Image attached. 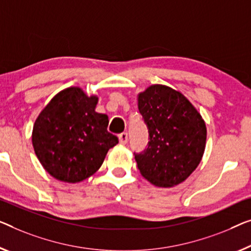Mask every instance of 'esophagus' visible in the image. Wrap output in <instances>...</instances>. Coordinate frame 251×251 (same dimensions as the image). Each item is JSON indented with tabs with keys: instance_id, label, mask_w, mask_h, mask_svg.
Listing matches in <instances>:
<instances>
[{
	"instance_id": "1",
	"label": "esophagus",
	"mask_w": 251,
	"mask_h": 251,
	"mask_svg": "<svg viewBox=\"0 0 251 251\" xmlns=\"http://www.w3.org/2000/svg\"><path fill=\"white\" fill-rule=\"evenodd\" d=\"M118 138H119V143H121V144H126L127 141H128V134L125 133V132L122 133V134H119Z\"/></svg>"
}]
</instances>
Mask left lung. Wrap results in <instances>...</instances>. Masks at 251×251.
Listing matches in <instances>:
<instances>
[{
    "label": "left lung",
    "mask_w": 251,
    "mask_h": 251,
    "mask_svg": "<svg viewBox=\"0 0 251 251\" xmlns=\"http://www.w3.org/2000/svg\"><path fill=\"white\" fill-rule=\"evenodd\" d=\"M138 111L148 127L149 142L134 152L144 178L158 187L186 180L200 164L206 142V126L185 96L155 84L138 95Z\"/></svg>",
    "instance_id": "8db88e82"
}]
</instances>
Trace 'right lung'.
Instances as JSON below:
<instances>
[{"label":"right lung","mask_w":251,"mask_h":251,"mask_svg":"<svg viewBox=\"0 0 251 251\" xmlns=\"http://www.w3.org/2000/svg\"><path fill=\"white\" fill-rule=\"evenodd\" d=\"M98 98L80 88L57 93L36 119L32 145L45 170L65 182H78L101 167L118 137L107 130L108 116L95 110Z\"/></svg>","instance_id":"add662e5"}]
</instances>
